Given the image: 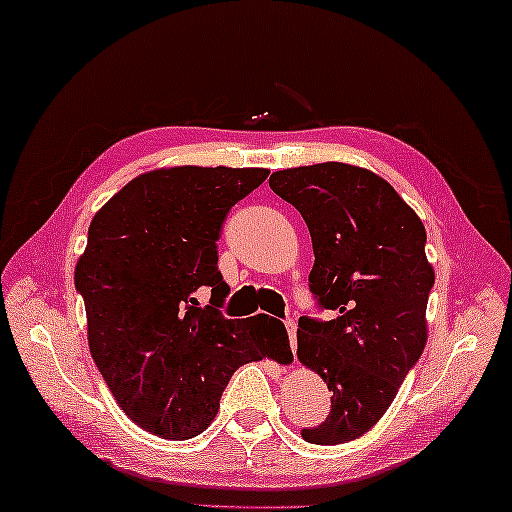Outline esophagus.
Returning a JSON list of instances; mask_svg holds the SVG:
<instances>
[{"label": "esophagus", "mask_w": 512, "mask_h": 512, "mask_svg": "<svg viewBox=\"0 0 512 512\" xmlns=\"http://www.w3.org/2000/svg\"><path fill=\"white\" fill-rule=\"evenodd\" d=\"M286 332H288V338H290V350H293V355H295V348H297V325H295V320H286Z\"/></svg>", "instance_id": "esophagus-1"}]
</instances>
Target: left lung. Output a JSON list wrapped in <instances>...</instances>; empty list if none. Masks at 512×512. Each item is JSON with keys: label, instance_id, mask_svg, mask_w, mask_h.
<instances>
[{"label": "left lung", "instance_id": "8db88e82", "mask_svg": "<svg viewBox=\"0 0 512 512\" xmlns=\"http://www.w3.org/2000/svg\"><path fill=\"white\" fill-rule=\"evenodd\" d=\"M270 187L309 226V288L334 320L300 318L297 357L332 391V410L304 428L311 444L352 442L371 430L419 361L435 272L426 229L373 171L343 162L274 171Z\"/></svg>", "mask_w": 512, "mask_h": 512}]
</instances>
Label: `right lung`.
Instances as JSON below:
<instances>
[{
  "mask_svg": "<svg viewBox=\"0 0 512 512\" xmlns=\"http://www.w3.org/2000/svg\"><path fill=\"white\" fill-rule=\"evenodd\" d=\"M267 174L155 169L91 219L75 267L91 357L121 410L151 435L174 442L201 435L231 375L249 361L277 359L263 316L231 320L219 311L231 290L217 270L222 224ZM201 287L211 290L206 307L198 304Z\"/></svg>",
  "mask_w": 512,
  "mask_h": 512,
  "instance_id": "add662e5",
  "label": "right lung"
}]
</instances>
